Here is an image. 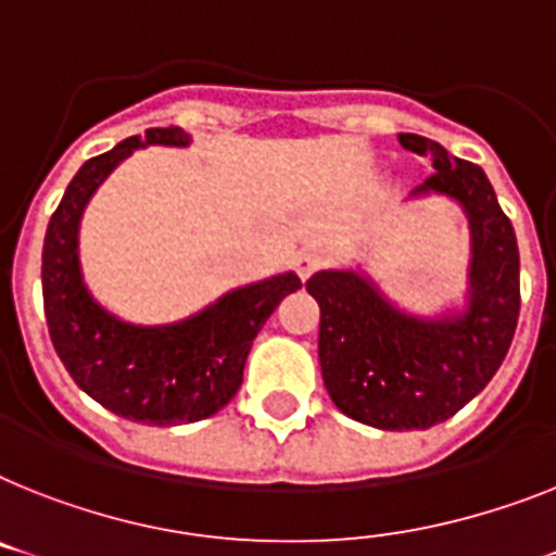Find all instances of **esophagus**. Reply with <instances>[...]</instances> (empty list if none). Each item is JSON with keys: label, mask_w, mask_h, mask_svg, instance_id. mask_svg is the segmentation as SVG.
Returning a JSON list of instances; mask_svg holds the SVG:
<instances>
[{"label": "esophagus", "mask_w": 556, "mask_h": 556, "mask_svg": "<svg viewBox=\"0 0 556 556\" xmlns=\"http://www.w3.org/2000/svg\"><path fill=\"white\" fill-rule=\"evenodd\" d=\"M324 267V258H320L318 252H301V255H298L295 258V269H298V275H301V278H309L312 273H315V269H320Z\"/></svg>", "instance_id": "34e87169"}]
</instances>
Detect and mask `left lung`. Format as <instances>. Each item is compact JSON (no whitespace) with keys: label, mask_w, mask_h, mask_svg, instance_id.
<instances>
[{"label":"left lung","mask_w":556,"mask_h":556,"mask_svg":"<svg viewBox=\"0 0 556 556\" xmlns=\"http://www.w3.org/2000/svg\"><path fill=\"white\" fill-rule=\"evenodd\" d=\"M397 141L434 167L412 195H448L469 215L466 306L409 315L355 269L315 273L306 292L320 306L318 357L334 406L357 424L409 432L457 415L500 369L520 315V252L483 169L415 132Z\"/></svg>","instance_id":"1"}]
</instances>
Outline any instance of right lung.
Wrapping results in <instances>:
<instances>
[{"label": "right lung", "mask_w": 556, "mask_h": 556, "mask_svg": "<svg viewBox=\"0 0 556 556\" xmlns=\"http://www.w3.org/2000/svg\"><path fill=\"white\" fill-rule=\"evenodd\" d=\"M187 147L181 127H153L81 164L50 215L41 250V295L53 350L76 387L132 424L181 426L215 415L244 380L255 334L289 292L295 273L238 287L176 324L139 327L104 309L85 287L79 224L104 178L139 147Z\"/></svg>", "instance_id": "1"}]
</instances>
